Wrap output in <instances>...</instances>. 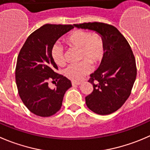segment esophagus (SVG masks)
<instances>
[{
	"instance_id": "esophagus-1",
	"label": "esophagus",
	"mask_w": 150,
	"mask_h": 150,
	"mask_svg": "<svg viewBox=\"0 0 150 150\" xmlns=\"http://www.w3.org/2000/svg\"><path fill=\"white\" fill-rule=\"evenodd\" d=\"M81 82H77V81H72V86H78L81 85Z\"/></svg>"
}]
</instances>
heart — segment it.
<instances>
[{
  "instance_id": "obj_1",
  "label": "heart",
  "mask_w": 150,
  "mask_h": 150,
  "mask_svg": "<svg viewBox=\"0 0 150 150\" xmlns=\"http://www.w3.org/2000/svg\"><path fill=\"white\" fill-rule=\"evenodd\" d=\"M64 41L68 45L80 49L81 59H87L78 64H69L64 70V74L67 78L73 81H81L91 71L90 62L97 64L103 59L105 53L103 39L98 33L91 34L87 31L77 30L67 36ZM51 56L57 65L63 66L65 64L64 49L58 43L52 47Z\"/></svg>"
}]
</instances>
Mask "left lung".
Instances as JSON below:
<instances>
[{
	"mask_svg": "<svg viewBox=\"0 0 150 150\" xmlns=\"http://www.w3.org/2000/svg\"><path fill=\"white\" fill-rule=\"evenodd\" d=\"M74 26L95 31L103 39L104 56L98 69L90 75L88 82L94 89L85 99L87 107L95 114H112L125 103L136 81L137 69L131 47L118 29L110 25L94 22Z\"/></svg>",
	"mask_w": 150,
	"mask_h": 150,
	"instance_id": "8db88e82",
	"label": "left lung"
}]
</instances>
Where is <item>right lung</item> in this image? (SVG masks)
<instances>
[{
  "label": "right lung",
  "instance_id": "add662e5",
  "mask_svg": "<svg viewBox=\"0 0 150 150\" xmlns=\"http://www.w3.org/2000/svg\"><path fill=\"white\" fill-rule=\"evenodd\" d=\"M74 28L72 25L45 24L26 40L18 55L15 79L19 95L31 113L50 117L60 110L67 90L72 86L66 77L56 73L51 49L61 36ZM57 81L52 90L48 81Z\"/></svg>",
  "mask_w": 150,
  "mask_h": 150
}]
</instances>
